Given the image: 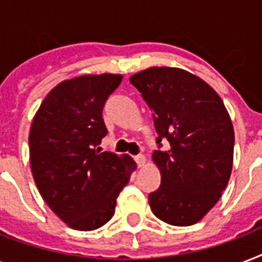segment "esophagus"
Listing matches in <instances>:
<instances>
[{
    "mask_svg": "<svg viewBox=\"0 0 262 262\" xmlns=\"http://www.w3.org/2000/svg\"><path fill=\"white\" fill-rule=\"evenodd\" d=\"M135 160L139 167H143V166H145V163H147V156L143 155V154H140V155L136 156Z\"/></svg>",
    "mask_w": 262,
    "mask_h": 262,
    "instance_id": "obj_1",
    "label": "esophagus"
}]
</instances>
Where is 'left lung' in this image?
<instances>
[{"label":"left lung","mask_w":262,"mask_h":262,"mask_svg":"<svg viewBox=\"0 0 262 262\" xmlns=\"http://www.w3.org/2000/svg\"><path fill=\"white\" fill-rule=\"evenodd\" d=\"M129 80L154 111L158 143H170L152 154L162 175L148 197L152 212L171 226H191L219 201L231 175L230 114L209 84L179 68L152 67Z\"/></svg>","instance_id":"1"}]
</instances>
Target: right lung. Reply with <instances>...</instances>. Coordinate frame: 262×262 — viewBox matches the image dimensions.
<instances>
[{
  "mask_svg": "<svg viewBox=\"0 0 262 262\" xmlns=\"http://www.w3.org/2000/svg\"><path fill=\"white\" fill-rule=\"evenodd\" d=\"M122 75L63 80L43 99L31 123L30 163L39 193L71 228L92 231L113 217L136 170L129 155L96 150L107 129L104 102Z\"/></svg>",
  "mask_w": 262,
  "mask_h": 262,
  "instance_id": "right-lung-1",
  "label": "right lung"
}]
</instances>
